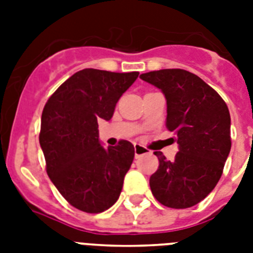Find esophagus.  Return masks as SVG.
Listing matches in <instances>:
<instances>
[{
  "label": "esophagus",
  "mask_w": 253,
  "mask_h": 253,
  "mask_svg": "<svg viewBox=\"0 0 253 253\" xmlns=\"http://www.w3.org/2000/svg\"><path fill=\"white\" fill-rule=\"evenodd\" d=\"M134 148H135V159H139L142 155L148 154V150L144 148L143 146H140V144H135Z\"/></svg>",
  "instance_id": "34e87169"
}]
</instances>
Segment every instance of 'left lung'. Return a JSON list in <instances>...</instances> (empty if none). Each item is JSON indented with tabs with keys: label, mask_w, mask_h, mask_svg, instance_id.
I'll list each match as a JSON object with an SVG mask.
<instances>
[{
	"label": "left lung",
	"mask_w": 253,
	"mask_h": 253,
	"mask_svg": "<svg viewBox=\"0 0 253 253\" xmlns=\"http://www.w3.org/2000/svg\"><path fill=\"white\" fill-rule=\"evenodd\" d=\"M167 99V127L177 134L178 152L151 176L155 198L164 206L186 209L204 200L218 184L231 150V118L222 97L202 79L184 69L143 73Z\"/></svg>",
	"instance_id": "1"
}]
</instances>
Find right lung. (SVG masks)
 Returning <instances> with one entry per match:
<instances>
[{
  "label": "right lung",
  "instance_id": "obj_1",
  "mask_svg": "<svg viewBox=\"0 0 253 253\" xmlns=\"http://www.w3.org/2000/svg\"><path fill=\"white\" fill-rule=\"evenodd\" d=\"M138 76L83 69L57 87L43 109L39 143L47 173L61 196L81 211H105L122 192L134 146L121 140L103 148L98 121H110L118 99Z\"/></svg>",
  "mask_w": 253,
  "mask_h": 253
}]
</instances>
